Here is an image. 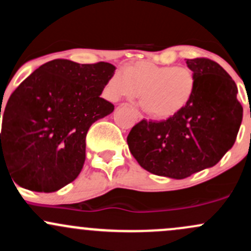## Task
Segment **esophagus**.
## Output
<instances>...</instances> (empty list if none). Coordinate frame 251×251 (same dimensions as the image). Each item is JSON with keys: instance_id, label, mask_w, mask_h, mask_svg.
Returning a JSON list of instances; mask_svg holds the SVG:
<instances>
[{"instance_id": "34e87169", "label": "esophagus", "mask_w": 251, "mask_h": 251, "mask_svg": "<svg viewBox=\"0 0 251 251\" xmlns=\"http://www.w3.org/2000/svg\"><path fill=\"white\" fill-rule=\"evenodd\" d=\"M133 111H134V114H135V116H136V118H137V120H139V121H141V120H142V118H144V115H142V114H141V112H140V111H139V110H137V109H135V107H133Z\"/></svg>"}]
</instances>
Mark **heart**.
<instances>
[{"label": "heart", "instance_id": "obj_1", "mask_svg": "<svg viewBox=\"0 0 251 251\" xmlns=\"http://www.w3.org/2000/svg\"><path fill=\"white\" fill-rule=\"evenodd\" d=\"M196 74L188 67L159 66L141 61L115 73L106 92L111 100L141 97V103L153 117L169 118L182 111L196 91Z\"/></svg>", "mask_w": 251, "mask_h": 251}]
</instances>
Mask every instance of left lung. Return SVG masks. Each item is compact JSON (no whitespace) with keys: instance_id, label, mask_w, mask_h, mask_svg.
Listing matches in <instances>:
<instances>
[{"instance_id":"left-lung-1","label":"left lung","mask_w":251,"mask_h":251,"mask_svg":"<svg viewBox=\"0 0 251 251\" xmlns=\"http://www.w3.org/2000/svg\"><path fill=\"white\" fill-rule=\"evenodd\" d=\"M198 85L190 103L164 121H140L126 137L129 150L151 174L183 179L212 168L233 146L243 118L232 77L217 62L187 60Z\"/></svg>"}]
</instances>
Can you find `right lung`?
I'll list each match as a JSON object with an SVG mask.
<instances>
[{"instance_id": "obj_1", "label": "right lung", "mask_w": 251, "mask_h": 251, "mask_svg": "<svg viewBox=\"0 0 251 251\" xmlns=\"http://www.w3.org/2000/svg\"><path fill=\"white\" fill-rule=\"evenodd\" d=\"M115 69L106 62L52 60L26 77L4 107L1 169L6 166L20 187L39 193L76 178L88 129L115 109L100 98Z\"/></svg>"}]
</instances>
